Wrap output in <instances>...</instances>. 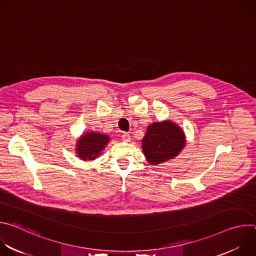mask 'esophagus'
<instances>
[{
  "label": "esophagus",
  "mask_w": 256,
  "mask_h": 256,
  "mask_svg": "<svg viewBox=\"0 0 256 256\" xmlns=\"http://www.w3.org/2000/svg\"><path fill=\"white\" fill-rule=\"evenodd\" d=\"M122 140L126 142H130V140H132V138H130V136L128 134H126V132L122 134Z\"/></svg>",
  "instance_id": "34e87169"
}]
</instances>
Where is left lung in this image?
<instances>
[{"label": "left lung", "mask_w": 256, "mask_h": 256, "mask_svg": "<svg viewBox=\"0 0 256 256\" xmlns=\"http://www.w3.org/2000/svg\"><path fill=\"white\" fill-rule=\"evenodd\" d=\"M186 134L170 120L153 122L142 140V153L151 165H159L177 157L184 149Z\"/></svg>", "instance_id": "8db88e82"}]
</instances>
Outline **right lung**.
<instances>
[{"instance_id":"obj_1","label":"right lung","mask_w":256,"mask_h":256,"mask_svg":"<svg viewBox=\"0 0 256 256\" xmlns=\"http://www.w3.org/2000/svg\"><path fill=\"white\" fill-rule=\"evenodd\" d=\"M109 142L110 136L108 134L95 130L83 132L76 142V154L83 161H94Z\"/></svg>"}]
</instances>
